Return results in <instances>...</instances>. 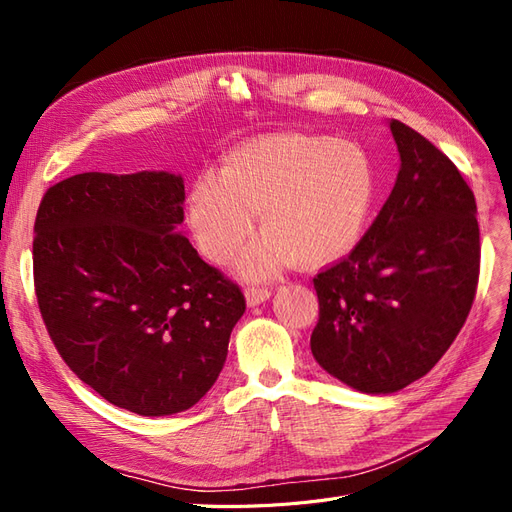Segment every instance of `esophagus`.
<instances>
[{"instance_id":"esophagus-1","label":"esophagus","mask_w":512,"mask_h":512,"mask_svg":"<svg viewBox=\"0 0 512 512\" xmlns=\"http://www.w3.org/2000/svg\"><path fill=\"white\" fill-rule=\"evenodd\" d=\"M269 297H271V288H267V286H250V288H245V301H247V305H250V307L265 303Z\"/></svg>"}]
</instances>
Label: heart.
Wrapping results in <instances>:
<instances>
[{"instance_id":"b5f03b06","label":"heart","mask_w":512,"mask_h":512,"mask_svg":"<svg viewBox=\"0 0 512 512\" xmlns=\"http://www.w3.org/2000/svg\"><path fill=\"white\" fill-rule=\"evenodd\" d=\"M378 179L367 151L335 136L271 134L230 149L220 177L198 175L188 194V224L209 260L226 262L252 235L267 232L239 260L250 277L288 262L318 269L361 243L376 209Z\"/></svg>"}]
</instances>
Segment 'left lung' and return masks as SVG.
I'll return each mask as SVG.
<instances>
[{"mask_svg": "<svg viewBox=\"0 0 512 512\" xmlns=\"http://www.w3.org/2000/svg\"><path fill=\"white\" fill-rule=\"evenodd\" d=\"M401 168L354 252L314 277V359L352 389L386 395L451 348L478 286L476 200L444 153L391 119Z\"/></svg>", "mask_w": 512, "mask_h": 512, "instance_id": "1", "label": "left lung"}]
</instances>
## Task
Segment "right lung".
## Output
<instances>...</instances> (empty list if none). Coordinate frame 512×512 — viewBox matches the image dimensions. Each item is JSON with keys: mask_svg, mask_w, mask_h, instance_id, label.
I'll use <instances>...</instances> for the list:
<instances>
[{"mask_svg": "<svg viewBox=\"0 0 512 512\" xmlns=\"http://www.w3.org/2000/svg\"><path fill=\"white\" fill-rule=\"evenodd\" d=\"M183 200V179L164 170L83 173L46 190L34 224V286L57 352L141 416L203 399L245 312L241 288L179 232Z\"/></svg>", "mask_w": 512, "mask_h": 512, "instance_id": "1", "label": "right lung"}]
</instances>
